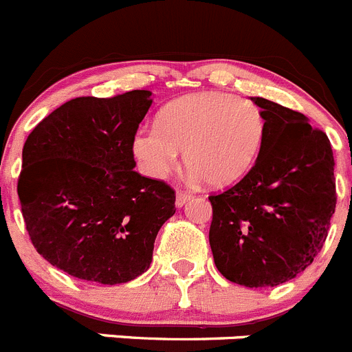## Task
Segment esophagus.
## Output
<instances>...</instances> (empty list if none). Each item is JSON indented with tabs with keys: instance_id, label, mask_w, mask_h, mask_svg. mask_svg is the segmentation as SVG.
<instances>
[{
	"instance_id": "34e87169",
	"label": "esophagus",
	"mask_w": 352,
	"mask_h": 352,
	"mask_svg": "<svg viewBox=\"0 0 352 352\" xmlns=\"http://www.w3.org/2000/svg\"><path fill=\"white\" fill-rule=\"evenodd\" d=\"M189 198H191V195L179 191V192H177V196H175V205H177V207H184V205L188 204Z\"/></svg>"
}]
</instances>
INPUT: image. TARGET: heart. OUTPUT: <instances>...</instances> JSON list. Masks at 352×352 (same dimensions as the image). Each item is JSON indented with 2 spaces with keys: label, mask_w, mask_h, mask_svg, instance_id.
I'll return each instance as SVG.
<instances>
[{
  "label": "heart",
  "mask_w": 352,
  "mask_h": 352,
  "mask_svg": "<svg viewBox=\"0 0 352 352\" xmlns=\"http://www.w3.org/2000/svg\"><path fill=\"white\" fill-rule=\"evenodd\" d=\"M265 138L267 117L254 101L204 91L164 105L156 128H140L133 135L131 151L153 179L168 175L182 153L191 179L224 188L252 168Z\"/></svg>",
  "instance_id": "b5f03b06"
}]
</instances>
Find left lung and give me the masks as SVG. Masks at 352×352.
Wrapping results in <instances>:
<instances>
[{"label":"left lung","mask_w":352,"mask_h":352,"mask_svg":"<svg viewBox=\"0 0 352 352\" xmlns=\"http://www.w3.org/2000/svg\"><path fill=\"white\" fill-rule=\"evenodd\" d=\"M267 117V138L245 177L208 196L215 267L245 287H274L302 274L328 236L335 214L333 151L303 113L251 98Z\"/></svg>","instance_id":"obj_1"}]
</instances>
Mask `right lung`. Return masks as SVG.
<instances>
[{"label": "right lung", "instance_id": "1", "mask_svg": "<svg viewBox=\"0 0 352 352\" xmlns=\"http://www.w3.org/2000/svg\"><path fill=\"white\" fill-rule=\"evenodd\" d=\"M151 91L66 101L30 133L17 182L38 254L82 280L129 283L153 261L175 191L135 172L131 138Z\"/></svg>", "mask_w": 352, "mask_h": 352}]
</instances>
